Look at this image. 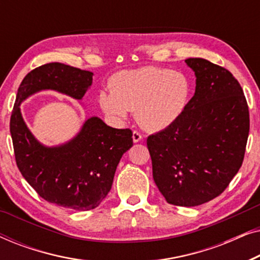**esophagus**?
<instances>
[{"mask_svg": "<svg viewBox=\"0 0 260 260\" xmlns=\"http://www.w3.org/2000/svg\"><path fill=\"white\" fill-rule=\"evenodd\" d=\"M133 140L135 143H138V142H141L142 140H143V136H142V134L140 133V131L135 130L133 133Z\"/></svg>", "mask_w": 260, "mask_h": 260, "instance_id": "1", "label": "esophagus"}]
</instances>
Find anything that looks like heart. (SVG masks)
Returning a JSON list of instances; mask_svg holds the SVG:
<instances>
[{
	"label": "heart",
	"mask_w": 260,
	"mask_h": 260,
	"mask_svg": "<svg viewBox=\"0 0 260 260\" xmlns=\"http://www.w3.org/2000/svg\"><path fill=\"white\" fill-rule=\"evenodd\" d=\"M190 97L191 81L186 74L149 66L117 73L111 91L99 92L98 103L115 122H122L127 112L135 111L141 126L161 131L183 115Z\"/></svg>",
	"instance_id": "1"
}]
</instances>
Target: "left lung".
<instances>
[{
  "label": "left lung",
  "mask_w": 260,
  "mask_h": 260,
  "mask_svg": "<svg viewBox=\"0 0 260 260\" xmlns=\"http://www.w3.org/2000/svg\"><path fill=\"white\" fill-rule=\"evenodd\" d=\"M197 87L173 125L150 135L152 177L168 204L193 207L226 189L244 161L250 113L233 74L206 59L189 58Z\"/></svg>",
  "instance_id": "8db88e82"
}]
</instances>
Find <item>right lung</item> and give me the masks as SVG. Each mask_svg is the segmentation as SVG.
Wrapping results in <instances>:
<instances>
[{
  "mask_svg": "<svg viewBox=\"0 0 260 260\" xmlns=\"http://www.w3.org/2000/svg\"><path fill=\"white\" fill-rule=\"evenodd\" d=\"M93 73L49 62L23 78L10 117L17 168L34 190L51 204L76 211H90L111 189L123 154L133 147V131L115 129L98 117H90L76 137L58 147H45L22 118L20 104L41 90H54L80 101L92 84Z\"/></svg>",
  "mask_w": 260,
  "mask_h": 260,
  "instance_id": "right-lung-1",
  "label": "right lung"
}]
</instances>
